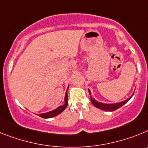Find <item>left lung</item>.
Listing matches in <instances>:
<instances>
[{"label":"left lung","mask_w":148,"mask_h":148,"mask_svg":"<svg viewBox=\"0 0 148 148\" xmlns=\"http://www.w3.org/2000/svg\"><path fill=\"white\" fill-rule=\"evenodd\" d=\"M88 92H89V95H91V92H90L89 89H88ZM130 98L131 97H129L128 99H127V100H125V101H122V102L117 103H112V104H107V103H103L97 102V101L94 100V98H92V97H91V101H92V104L95 106V107L98 108V109H101V110H105V111L112 112L118 110L119 108L121 107L123 105L125 104L126 103L128 102Z\"/></svg>","instance_id":"8db88e82"}]
</instances>
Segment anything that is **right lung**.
Returning a JSON list of instances; mask_svg holds the SVG:
<instances>
[{
	"label": "right lung",
	"instance_id": "right-lung-1",
	"mask_svg": "<svg viewBox=\"0 0 148 148\" xmlns=\"http://www.w3.org/2000/svg\"><path fill=\"white\" fill-rule=\"evenodd\" d=\"M68 106V95H67V92L65 93V103L62 106H59L58 108H56V110H53V111L48 112L44 113V114H40L39 116L43 119H50V118H53V117L56 116L57 115L60 114L62 112H63L65 110V108Z\"/></svg>",
	"mask_w": 148,
	"mask_h": 148
}]
</instances>
